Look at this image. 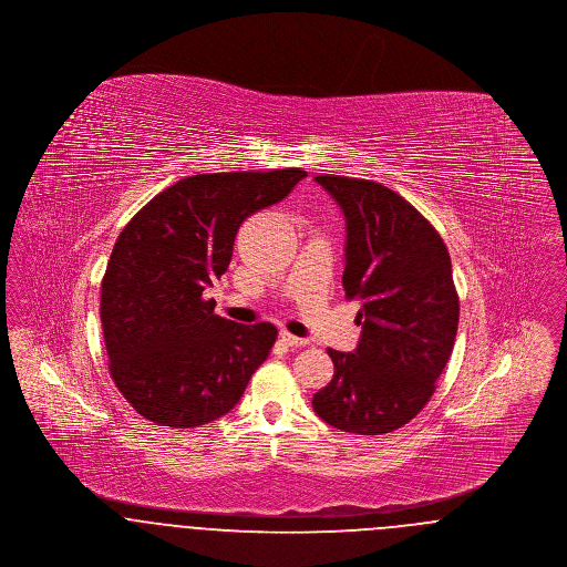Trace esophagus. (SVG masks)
I'll return each mask as SVG.
<instances>
[{
    "label": "esophagus",
    "instance_id": "obj_1",
    "mask_svg": "<svg viewBox=\"0 0 567 567\" xmlns=\"http://www.w3.org/2000/svg\"><path fill=\"white\" fill-rule=\"evenodd\" d=\"M280 338H282L289 347H306V344H308L306 338H299V336H293V333H289V331H280Z\"/></svg>",
    "mask_w": 567,
    "mask_h": 567
}]
</instances>
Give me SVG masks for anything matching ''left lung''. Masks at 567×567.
Instances as JSON below:
<instances>
[{"instance_id": "left-lung-1", "label": "left lung", "mask_w": 567, "mask_h": 567, "mask_svg": "<svg viewBox=\"0 0 567 567\" xmlns=\"http://www.w3.org/2000/svg\"><path fill=\"white\" fill-rule=\"evenodd\" d=\"M344 215L347 297L361 308L357 349H329L331 382L315 412L336 430L378 435L414 419L453 352L458 297L437 231L395 190L378 183L317 176Z\"/></svg>"}]
</instances>
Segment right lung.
<instances>
[{
  "label": "right lung",
  "mask_w": 567,
  "mask_h": 567,
  "mask_svg": "<svg viewBox=\"0 0 567 567\" xmlns=\"http://www.w3.org/2000/svg\"><path fill=\"white\" fill-rule=\"evenodd\" d=\"M301 178L297 167L183 178L121 231L102 280V327L110 374L137 414L187 430L240 402L276 327L216 317L202 293L229 268L244 220Z\"/></svg>",
  "instance_id": "obj_1"
}]
</instances>
